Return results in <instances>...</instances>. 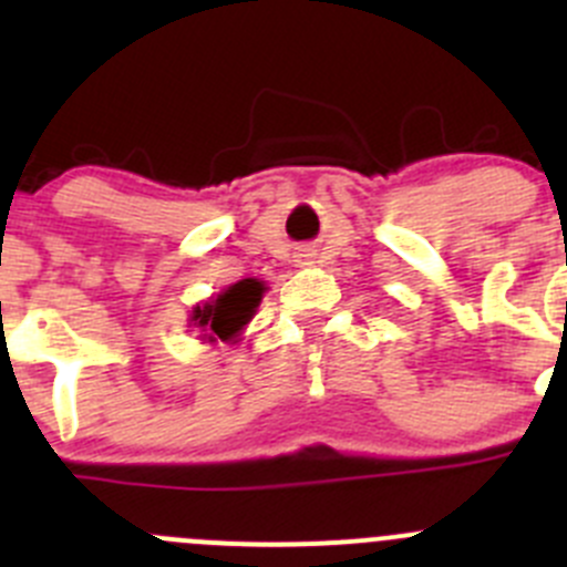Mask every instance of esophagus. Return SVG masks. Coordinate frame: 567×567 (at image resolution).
Listing matches in <instances>:
<instances>
[{
  "label": "esophagus",
  "instance_id": "esophagus-1",
  "mask_svg": "<svg viewBox=\"0 0 567 567\" xmlns=\"http://www.w3.org/2000/svg\"><path fill=\"white\" fill-rule=\"evenodd\" d=\"M299 257H307V255H299Z\"/></svg>",
  "mask_w": 567,
  "mask_h": 567
}]
</instances>
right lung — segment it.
Masks as SVG:
<instances>
[{
  "instance_id": "add662e5",
  "label": "right lung",
  "mask_w": 567,
  "mask_h": 567,
  "mask_svg": "<svg viewBox=\"0 0 567 567\" xmlns=\"http://www.w3.org/2000/svg\"><path fill=\"white\" fill-rule=\"evenodd\" d=\"M260 299L262 282H257V279H240V282H235L233 288H227L221 296L207 301V305L194 307L190 321L205 332V338L229 340L255 316V307L260 305Z\"/></svg>"
}]
</instances>
